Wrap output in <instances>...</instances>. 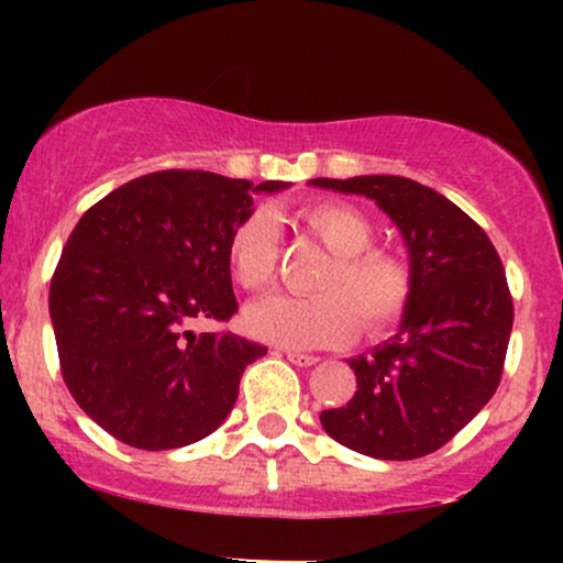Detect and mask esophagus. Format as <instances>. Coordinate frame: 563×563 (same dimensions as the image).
<instances>
[{
  "label": "esophagus",
  "instance_id": "1",
  "mask_svg": "<svg viewBox=\"0 0 563 563\" xmlns=\"http://www.w3.org/2000/svg\"><path fill=\"white\" fill-rule=\"evenodd\" d=\"M286 357H288V363H294V365H299V367H312V365H318V360L320 357H314V354H301V352H286Z\"/></svg>",
  "mask_w": 563,
  "mask_h": 563
}]
</instances>
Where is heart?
<instances>
[{
    "label": "heart",
    "instance_id": "1",
    "mask_svg": "<svg viewBox=\"0 0 563 563\" xmlns=\"http://www.w3.org/2000/svg\"><path fill=\"white\" fill-rule=\"evenodd\" d=\"M301 228L328 251L331 262L314 283L318 296H275L254 303L245 325L254 335L290 349L346 344L361 318L367 333L389 331L412 299V269L405 256L373 249L371 217L352 203H314L299 211ZM228 262L235 280L251 294L275 283L280 232L267 209H256L228 238Z\"/></svg>",
    "mask_w": 563,
    "mask_h": 563
}]
</instances>
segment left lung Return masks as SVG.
Returning <instances> with one entry per match:
<instances>
[{"mask_svg": "<svg viewBox=\"0 0 563 563\" xmlns=\"http://www.w3.org/2000/svg\"><path fill=\"white\" fill-rule=\"evenodd\" d=\"M376 200L402 232L412 299L397 335L349 360L357 391L320 423L344 448L412 461L448 444L493 399L506 363L514 299L493 241L442 192L391 174L312 179Z\"/></svg>", "mask_w": 563, "mask_h": 563, "instance_id": "left-lung-1", "label": "left lung"}]
</instances>
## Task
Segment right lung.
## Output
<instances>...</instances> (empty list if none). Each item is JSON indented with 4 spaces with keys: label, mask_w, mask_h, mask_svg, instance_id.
Segmentation results:
<instances>
[{
    "label": "right lung",
    "mask_w": 563,
    "mask_h": 563,
    "mask_svg": "<svg viewBox=\"0 0 563 563\" xmlns=\"http://www.w3.org/2000/svg\"><path fill=\"white\" fill-rule=\"evenodd\" d=\"M286 187L153 172L97 200L70 232L49 283L60 373L119 442L185 448L230 416L243 371L267 346L190 325L238 312L228 238L254 211L251 192Z\"/></svg>",
    "instance_id": "1"
}]
</instances>
